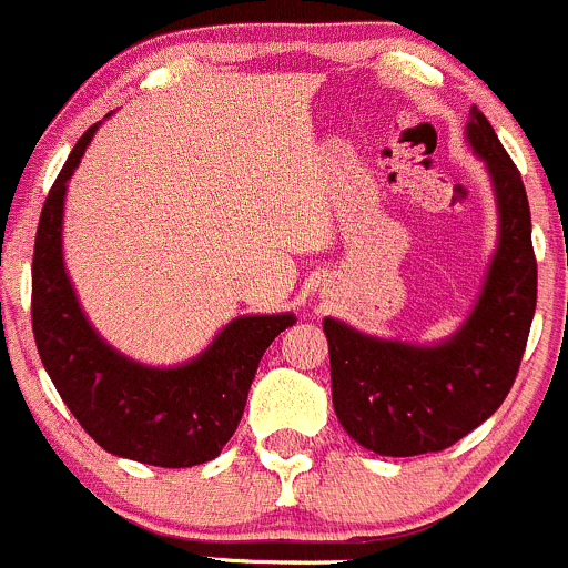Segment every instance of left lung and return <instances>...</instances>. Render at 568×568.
I'll list each match as a JSON object with an SVG mask.
<instances>
[{"instance_id": "left-lung-1", "label": "left lung", "mask_w": 568, "mask_h": 568, "mask_svg": "<svg viewBox=\"0 0 568 568\" xmlns=\"http://www.w3.org/2000/svg\"><path fill=\"white\" fill-rule=\"evenodd\" d=\"M467 140L486 162L499 215L497 251L467 323L439 345H408L323 320L336 417L378 456L439 453L486 423L508 397L530 334L538 267L521 173L477 106Z\"/></svg>"}]
</instances>
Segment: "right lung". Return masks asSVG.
<instances>
[{
  "label": "right lung",
  "instance_id": "1",
  "mask_svg": "<svg viewBox=\"0 0 568 568\" xmlns=\"http://www.w3.org/2000/svg\"><path fill=\"white\" fill-rule=\"evenodd\" d=\"M99 123L65 160L43 204L32 256V334L77 423L95 445L149 467L182 469L221 456L243 419L260 358L295 314L237 317L179 367H149L106 345L82 312L63 262V210Z\"/></svg>",
  "mask_w": 568,
  "mask_h": 568
}]
</instances>
